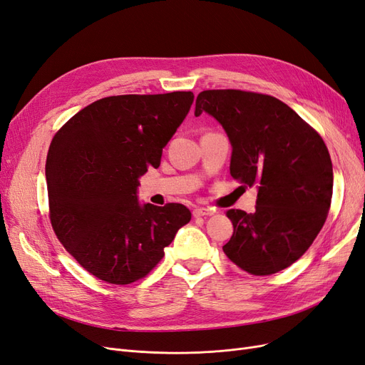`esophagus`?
<instances>
[{"label": "esophagus", "instance_id": "esophagus-1", "mask_svg": "<svg viewBox=\"0 0 365 365\" xmlns=\"http://www.w3.org/2000/svg\"><path fill=\"white\" fill-rule=\"evenodd\" d=\"M215 213V210L212 209H207V207H197L194 209L192 215L195 218H200V217H212V215Z\"/></svg>", "mask_w": 365, "mask_h": 365}]
</instances>
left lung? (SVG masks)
I'll list each match as a JSON object with an SVG mask.
<instances>
[{"instance_id": "left-lung-1", "label": "left lung", "mask_w": 365, "mask_h": 365, "mask_svg": "<svg viewBox=\"0 0 365 365\" xmlns=\"http://www.w3.org/2000/svg\"><path fill=\"white\" fill-rule=\"evenodd\" d=\"M212 115L232 144L230 174L257 187L254 213L230 209L228 259L252 275H271L298 260L325 224L332 162L320 135L277 98L240 90H206L195 117Z\"/></svg>"}]
</instances>
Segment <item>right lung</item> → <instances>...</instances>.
<instances>
[{
  "label": "right lung",
  "mask_w": 365,
  "mask_h": 365,
  "mask_svg": "<svg viewBox=\"0 0 365 365\" xmlns=\"http://www.w3.org/2000/svg\"><path fill=\"white\" fill-rule=\"evenodd\" d=\"M192 102V91L103 98L52 138L45 168L51 224L91 275L111 284L145 277L191 221L183 205L140 203L138 186L148 167L160 165Z\"/></svg>",
  "instance_id": "1"
}]
</instances>
